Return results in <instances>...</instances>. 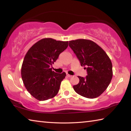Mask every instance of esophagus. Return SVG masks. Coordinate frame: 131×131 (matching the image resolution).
Returning a JSON list of instances; mask_svg holds the SVG:
<instances>
[{"mask_svg":"<svg viewBox=\"0 0 131 131\" xmlns=\"http://www.w3.org/2000/svg\"><path fill=\"white\" fill-rule=\"evenodd\" d=\"M66 76H67L68 77H72V75H70V74H66Z\"/></svg>","mask_w":131,"mask_h":131,"instance_id":"1","label":"esophagus"}]
</instances>
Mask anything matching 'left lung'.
Returning a JSON list of instances; mask_svg holds the SVG:
<instances>
[{"label": "left lung", "mask_w": 131, "mask_h": 131, "mask_svg": "<svg viewBox=\"0 0 131 131\" xmlns=\"http://www.w3.org/2000/svg\"><path fill=\"white\" fill-rule=\"evenodd\" d=\"M69 46L87 72L85 77L78 76L79 83L73 86L74 90L87 98L100 96L112 79V63L109 57L100 46L90 40H71Z\"/></svg>", "instance_id": "8db88e82"}]
</instances>
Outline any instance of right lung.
Listing matches in <instances>:
<instances>
[{
  "instance_id": "right-lung-1",
  "label": "right lung",
  "mask_w": 131,
  "mask_h": 131,
  "mask_svg": "<svg viewBox=\"0 0 131 131\" xmlns=\"http://www.w3.org/2000/svg\"><path fill=\"white\" fill-rule=\"evenodd\" d=\"M68 46V41L45 38L34 44L26 54L21 68L22 79L26 89L37 100L52 98L58 92L66 73H57L51 66Z\"/></svg>"
}]
</instances>
